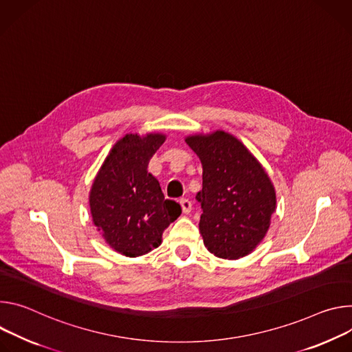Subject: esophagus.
Listing matches in <instances>:
<instances>
[{
    "label": "esophagus",
    "mask_w": 352,
    "mask_h": 352,
    "mask_svg": "<svg viewBox=\"0 0 352 352\" xmlns=\"http://www.w3.org/2000/svg\"><path fill=\"white\" fill-rule=\"evenodd\" d=\"M180 207H182L183 214H190V211H191V201L187 200V199H182L180 200Z\"/></svg>",
    "instance_id": "obj_1"
}]
</instances>
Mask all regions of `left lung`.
I'll return each mask as SVG.
<instances>
[{
	"label": "left lung",
	"instance_id": "obj_1",
	"mask_svg": "<svg viewBox=\"0 0 352 352\" xmlns=\"http://www.w3.org/2000/svg\"><path fill=\"white\" fill-rule=\"evenodd\" d=\"M203 166L197 192L204 245L219 258L236 260L264 239L276 212V190L252 152L229 133L217 130L184 140Z\"/></svg>",
	"mask_w": 352,
	"mask_h": 352
}]
</instances>
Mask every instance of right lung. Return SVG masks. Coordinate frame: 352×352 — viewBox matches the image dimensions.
<instances>
[{"instance_id":"obj_1","label":"right lung","mask_w":352,"mask_h":352,"mask_svg":"<svg viewBox=\"0 0 352 352\" xmlns=\"http://www.w3.org/2000/svg\"><path fill=\"white\" fill-rule=\"evenodd\" d=\"M165 140L160 133L126 134L110 149L89 192L95 226L111 249L127 257L158 248L164 230L182 214L146 170Z\"/></svg>"}]
</instances>
